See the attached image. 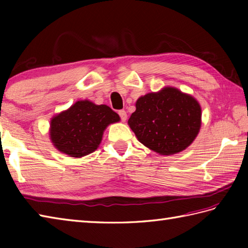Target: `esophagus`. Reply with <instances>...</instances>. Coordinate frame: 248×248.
Here are the masks:
<instances>
[{"label":"esophagus","mask_w":248,"mask_h":248,"mask_svg":"<svg viewBox=\"0 0 248 248\" xmlns=\"http://www.w3.org/2000/svg\"><path fill=\"white\" fill-rule=\"evenodd\" d=\"M118 114H119V116H120L121 121H125V120H127V113H125V110L120 109L119 112H118Z\"/></svg>","instance_id":"34e87169"}]
</instances>
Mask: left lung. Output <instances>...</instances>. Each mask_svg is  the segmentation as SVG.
I'll use <instances>...</instances> for the list:
<instances>
[{
    "label": "left lung",
    "instance_id": "obj_1",
    "mask_svg": "<svg viewBox=\"0 0 248 248\" xmlns=\"http://www.w3.org/2000/svg\"><path fill=\"white\" fill-rule=\"evenodd\" d=\"M128 124L147 148L162 155L183 151L202 125V108L191 94L164 87L138 99Z\"/></svg>",
    "mask_w": 248,
    "mask_h": 248
}]
</instances>
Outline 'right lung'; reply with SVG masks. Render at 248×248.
<instances>
[{
    "mask_svg": "<svg viewBox=\"0 0 248 248\" xmlns=\"http://www.w3.org/2000/svg\"><path fill=\"white\" fill-rule=\"evenodd\" d=\"M119 120V115L108 105L80 100L51 119L50 139L62 154L82 157L96 150L104 130Z\"/></svg>",
    "mask_w": 248,
    "mask_h": 248,
    "instance_id": "obj_1",
    "label": "right lung"
}]
</instances>
